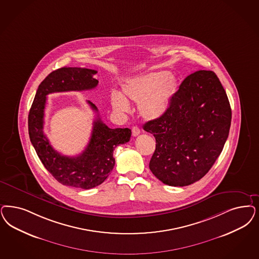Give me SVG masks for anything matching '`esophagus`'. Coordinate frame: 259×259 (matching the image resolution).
<instances>
[{"label":"esophagus","mask_w":259,"mask_h":259,"mask_svg":"<svg viewBox=\"0 0 259 259\" xmlns=\"http://www.w3.org/2000/svg\"><path fill=\"white\" fill-rule=\"evenodd\" d=\"M132 134H133L134 137L139 136V135L141 134V129H140L139 127H137V126H134V127L132 128Z\"/></svg>","instance_id":"34e87169"}]
</instances>
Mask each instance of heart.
I'll list each match as a JSON object with an SVG mask.
<instances>
[{"label":"heart","instance_id":"1","mask_svg":"<svg viewBox=\"0 0 259 259\" xmlns=\"http://www.w3.org/2000/svg\"><path fill=\"white\" fill-rule=\"evenodd\" d=\"M177 89L176 77L166 71L142 74L131 78L123 85L125 96L139 103V113L147 120L157 119L167 111ZM110 100L116 112L127 113L130 109L128 100L118 92H113Z\"/></svg>","mask_w":259,"mask_h":259}]
</instances>
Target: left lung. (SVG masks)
<instances>
[{
  "label": "left lung",
  "mask_w": 259,
  "mask_h": 259,
  "mask_svg": "<svg viewBox=\"0 0 259 259\" xmlns=\"http://www.w3.org/2000/svg\"><path fill=\"white\" fill-rule=\"evenodd\" d=\"M231 121V105L217 75L211 71L191 73L167 111L143 125L156 139L152 173L172 187L203 178L223 150Z\"/></svg>",
  "instance_id": "left-lung-1"
}]
</instances>
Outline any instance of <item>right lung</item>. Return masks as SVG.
<instances>
[{"mask_svg":"<svg viewBox=\"0 0 259 259\" xmlns=\"http://www.w3.org/2000/svg\"><path fill=\"white\" fill-rule=\"evenodd\" d=\"M98 71L86 68L64 67L51 72L39 85L28 114V134L36 153L48 170L60 184L90 189L101 185L115 166L114 149L130 141L129 128L111 129L99 117L94 121L92 136L85 150L75 157L54 150L43 131L47 96L53 93L95 89ZM98 113V108L88 101Z\"/></svg>","mask_w":259,"mask_h":259,"instance_id":"obj_1","label":"right lung"}]
</instances>
